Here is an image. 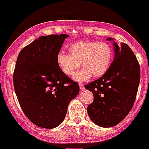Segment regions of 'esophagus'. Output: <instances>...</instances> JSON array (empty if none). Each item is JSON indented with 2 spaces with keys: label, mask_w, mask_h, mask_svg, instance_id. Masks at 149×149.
I'll list each match as a JSON object with an SVG mask.
<instances>
[{
  "label": "esophagus",
  "mask_w": 149,
  "mask_h": 149,
  "mask_svg": "<svg viewBox=\"0 0 149 149\" xmlns=\"http://www.w3.org/2000/svg\"><path fill=\"white\" fill-rule=\"evenodd\" d=\"M79 86H80V90H84V84H79Z\"/></svg>",
  "instance_id": "34e87169"
}]
</instances>
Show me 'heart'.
I'll return each mask as SVG.
<instances>
[{
  "label": "heart",
  "mask_w": 149,
  "mask_h": 149,
  "mask_svg": "<svg viewBox=\"0 0 149 149\" xmlns=\"http://www.w3.org/2000/svg\"><path fill=\"white\" fill-rule=\"evenodd\" d=\"M69 54L59 52L56 56V63L65 75H73L80 66L83 69L75 74L74 79L84 81L94 77H101L107 72L112 58L111 46L106 42L92 40L79 41L69 47Z\"/></svg>",
  "instance_id": "b5f03b06"
}]
</instances>
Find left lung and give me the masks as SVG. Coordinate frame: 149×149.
<instances>
[{
    "mask_svg": "<svg viewBox=\"0 0 149 149\" xmlns=\"http://www.w3.org/2000/svg\"><path fill=\"white\" fill-rule=\"evenodd\" d=\"M113 38H108L111 41ZM114 41V40H113ZM114 58L107 72L97 80L85 85L92 92L94 101L87 107L91 120L100 127L114 126L133 107L140 80V68L131 48L113 43Z\"/></svg>",
    "mask_w": 149,
    "mask_h": 149,
    "instance_id": "obj_1",
    "label": "left lung"
}]
</instances>
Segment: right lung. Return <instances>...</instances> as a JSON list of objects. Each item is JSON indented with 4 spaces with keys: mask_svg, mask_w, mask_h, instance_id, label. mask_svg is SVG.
Wrapping results in <instances>:
<instances>
[{
    "mask_svg": "<svg viewBox=\"0 0 149 149\" xmlns=\"http://www.w3.org/2000/svg\"><path fill=\"white\" fill-rule=\"evenodd\" d=\"M68 37H40L25 46L17 58L15 91L25 115L39 127L53 129L62 123L69 103L80 91L77 83L63 73L56 63Z\"/></svg>",
    "mask_w": 149,
    "mask_h": 149,
    "instance_id": "right-lung-1",
    "label": "right lung"
}]
</instances>
